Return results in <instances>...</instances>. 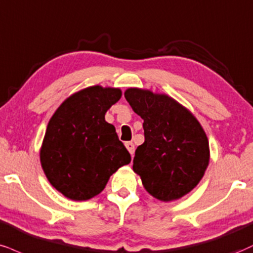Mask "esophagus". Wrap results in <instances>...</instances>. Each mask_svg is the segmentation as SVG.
Returning <instances> with one entry per match:
<instances>
[{"instance_id":"1","label":"esophagus","mask_w":253,"mask_h":253,"mask_svg":"<svg viewBox=\"0 0 253 253\" xmlns=\"http://www.w3.org/2000/svg\"><path fill=\"white\" fill-rule=\"evenodd\" d=\"M125 146H126V148L128 150V152L130 154H134V151H135V147H134V144H133L132 141H127L126 144H125Z\"/></svg>"}]
</instances>
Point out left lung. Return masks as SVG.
Masks as SVG:
<instances>
[{"label":"left lung","instance_id":"1","mask_svg":"<svg viewBox=\"0 0 253 253\" xmlns=\"http://www.w3.org/2000/svg\"><path fill=\"white\" fill-rule=\"evenodd\" d=\"M125 97L144 120L145 142L136 148L133 169L146 191L163 202L191 192L210 160L209 140L199 121L165 94L129 88Z\"/></svg>","mask_w":253,"mask_h":253}]
</instances>
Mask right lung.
I'll list each match as a JSON object with an SVG mask.
<instances>
[{
  "mask_svg": "<svg viewBox=\"0 0 253 253\" xmlns=\"http://www.w3.org/2000/svg\"><path fill=\"white\" fill-rule=\"evenodd\" d=\"M120 97L118 88H84L65 100L48 123L41 165L50 184L69 199L95 197L109 176L130 163L115 127L105 120Z\"/></svg>",
  "mask_w": 253,
  "mask_h": 253,
  "instance_id": "1",
  "label": "right lung"
}]
</instances>
